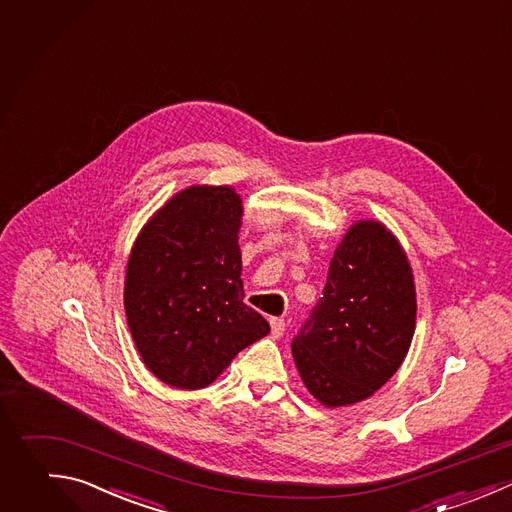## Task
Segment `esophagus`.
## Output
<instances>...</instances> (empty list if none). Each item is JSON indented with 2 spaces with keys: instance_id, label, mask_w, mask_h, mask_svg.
Wrapping results in <instances>:
<instances>
[{
  "instance_id": "34e87169",
  "label": "esophagus",
  "mask_w": 512,
  "mask_h": 512,
  "mask_svg": "<svg viewBox=\"0 0 512 512\" xmlns=\"http://www.w3.org/2000/svg\"><path fill=\"white\" fill-rule=\"evenodd\" d=\"M270 326H272V334L276 338H280L286 330V320L284 318H270Z\"/></svg>"
}]
</instances>
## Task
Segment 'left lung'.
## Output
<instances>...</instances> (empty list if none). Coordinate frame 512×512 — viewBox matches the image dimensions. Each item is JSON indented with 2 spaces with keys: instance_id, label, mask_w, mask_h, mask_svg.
I'll return each mask as SVG.
<instances>
[{
  "instance_id": "obj_1",
  "label": "left lung",
  "mask_w": 512,
  "mask_h": 512,
  "mask_svg": "<svg viewBox=\"0 0 512 512\" xmlns=\"http://www.w3.org/2000/svg\"><path fill=\"white\" fill-rule=\"evenodd\" d=\"M414 324L416 292L402 246L380 222H356L292 340L304 386L330 408L372 396L402 364Z\"/></svg>"
}]
</instances>
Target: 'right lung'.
<instances>
[{"instance_id": "1", "label": "right lung", "mask_w": 512, "mask_h": 512, "mask_svg": "<svg viewBox=\"0 0 512 512\" xmlns=\"http://www.w3.org/2000/svg\"><path fill=\"white\" fill-rule=\"evenodd\" d=\"M242 198L230 186H190L142 228L126 268V318L144 364L162 382L198 390L270 332L244 304L238 232Z\"/></svg>"}]
</instances>
